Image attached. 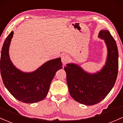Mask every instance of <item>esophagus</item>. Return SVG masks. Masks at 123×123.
Wrapping results in <instances>:
<instances>
[{
	"label": "esophagus",
	"mask_w": 123,
	"mask_h": 123,
	"mask_svg": "<svg viewBox=\"0 0 123 123\" xmlns=\"http://www.w3.org/2000/svg\"><path fill=\"white\" fill-rule=\"evenodd\" d=\"M69 57L68 55H63L62 56V62L63 64H66L68 63L69 61Z\"/></svg>",
	"instance_id": "1"
}]
</instances>
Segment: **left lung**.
<instances>
[{"label": "left lung", "instance_id": "left-lung-1", "mask_svg": "<svg viewBox=\"0 0 123 123\" xmlns=\"http://www.w3.org/2000/svg\"><path fill=\"white\" fill-rule=\"evenodd\" d=\"M98 37L105 40L107 48L105 65L100 71L88 73L74 63L64 67L68 91L71 97L85 105H93L105 98L113 87L118 69V49L108 30H101Z\"/></svg>", "mask_w": 123, "mask_h": 123}]
</instances>
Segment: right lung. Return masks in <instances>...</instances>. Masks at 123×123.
Wrapping results in <instances>:
<instances>
[{"mask_svg": "<svg viewBox=\"0 0 123 123\" xmlns=\"http://www.w3.org/2000/svg\"><path fill=\"white\" fill-rule=\"evenodd\" d=\"M13 35L12 31L3 45L0 62L1 76L4 85L19 101L33 103L47 96L57 70L62 68L61 58L50 60L32 73H24L16 68L10 59L9 49Z\"/></svg>", "mask_w": 123, "mask_h": 123, "instance_id": "1", "label": "right lung"}]
</instances>
